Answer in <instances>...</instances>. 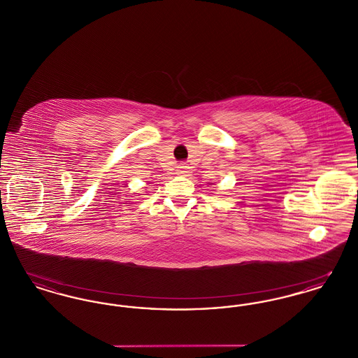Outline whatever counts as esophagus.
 I'll return each instance as SVG.
<instances>
[{
	"label": "esophagus",
	"instance_id": "34e87169",
	"mask_svg": "<svg viewBox=\"0 0 358 358\" xmlns=\"http://www.w3.org/2000/svg\"><path fill=\"white\" fill-rule=\"evenodd\" d=\"M189 173H190V168L187 166V165H180L177 168V174L178 176H189Z\"/></svg>",
	"mask_w": 358,
	"mask_h": 358
}]
</instances>
